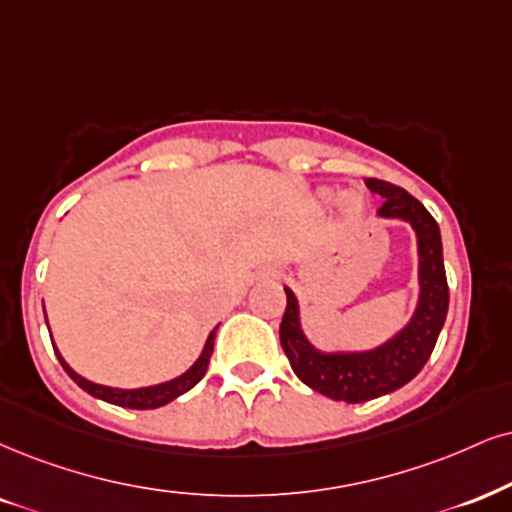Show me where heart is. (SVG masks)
Wrapping results in <instances>:
<instances>
[{
	"instance_id": "heart-1",
	"label": "heart",
	"mask_w": 512,
	"mask_h": 512,
	"mask_svg": "<svg viewBox=\"0 0 512 512\" xmlns=\"http://www.w3.org/2000/svg\"><path fill=\"white\" fill-rule=\"evenodd\" d=\"M320 199L332 201L334 192H330V189H323V192H320ZM339 206H342V211L346 213V216H361L363 208H365V199H363V194L349 192V194H344L342 201H339Z\"/></svg>"
}]
</instances>
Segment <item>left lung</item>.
Instances as JSON below:
<instances>
[{
  "label": "left lung",
  "instance_id": "left-lung-1",
  "mask_svg": "<svg viewBox=\"0 0 512 512\" xmlns=\"http://www.w3.org/2000/svg\"><path fill=\"white\" fill-rule=\"evenodd\" d=\"M365 185L384 199L377 216L403 220L413 227L418 239L420 294L408 325L375 349L320 351L308 342L301 327L299 301L289 287H285L287 308L280 325V344L294 375L318 394L346 403L377 399L413 380L422 365L430 361L449 311V285H446L444 249H441L437 220L403 187L375 178L365 180Z\"/></svg>",
  "mask_w": 512,
  "mask_h": 512
}]
</instances>
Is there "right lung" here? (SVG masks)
<instances>
[{"mask_svg":"<svg viewBox=\"0 0 512 512\" xmlns=\"http://www.w3.org/2000/svg\"><path fill=\"white\" fill-rule=\"evenodd\" d=\"M216 330L218 327H213L211 334H208L204 349H201L199 358L194 361L192 368L185 370L178 377H173V380L161 382V384H151V387H140V389H118V387H106V384L85 380V377L78 375L71 365L63 361V356L54 346V342H52V346H54L56 356H59V363L63 365V370L68 372V377H71V380L78 384L80 389H85L87 394H92L94 399H102L106 403H113V406H121V408L149 410V408H161V406H166V403L175 401L178 396H182L185 391L192 389L194 384H197L201 377L206 375L208 361H211V353H213V342H216Z\"/></svg>","mask_w":512,"mask_h":512,"instance_id":"right-lung-1","label":"right lung"}]
</instances>
